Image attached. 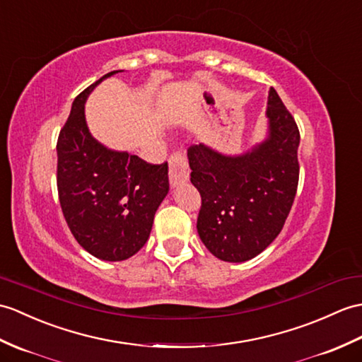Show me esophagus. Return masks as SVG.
Segmentation results:
<instances>
[{
    "instance_id": "obj_1",
    "label": "esophagus",
    "mask_w": 362,
    "mask_h": 362,
    "mask_svg": "<svg viewBox=\"0 0 362 362\" xmlns=\"http://www.w3.org/2000/svg\"><path fill=\"white\" fill-rule=\"evenodd\" d=\"M189 180V168L188 160L182 153H174L170 158V183L173 187Z\"/></svg>"
}]
</instances>
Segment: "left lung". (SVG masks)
Segmentation results:
<instances>
[{
	"label": "left lung",
	"mask_w": 362,
	"mask_h": 362,
	"mask_svg": "<svg viewBox=\"0 0 362 362\" xmlns=\"http://www.w3.org/2000/svg\"><path fill=\"white\" fill-rule=\"evenodd\" d=\"M267 137L242 154L211 146L188 149L191 183L202 206L197 233L209 253L245 262L281 233L299 180V129L274 88L268 90Z\"/></svg>",
	"instance_id": "8db88e82"
}]
</instances>
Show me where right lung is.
Listing matches in <instances>:
<instances>
[{
	"mask_svg": "<svg viewBox=\"0 0 362 362\" xmlns=\"http://www.w3.org/2000/svg\"><path fill=\"white\" fill-rule=\"evenodd\" d=\"M112 71L74 100L57 141V187L64 219L89 255L107 262L129 259L145 245L154 216L170 191L168 163L151 165L92 137L85 103Z\"/></svg>",
	"mask_w": 362,
	"mask_h": 362,
	"instance_id": "1",
	"label": "right lung"
}]
</instances>
